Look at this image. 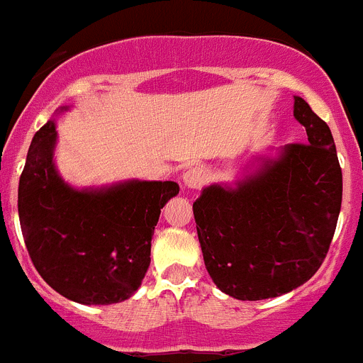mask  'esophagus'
I'll list each match as a JSON object with an SVG mask.
<instances>
[{
	"mask_svg": "<svg viewBox=\"0 0 363 363\" xmlns=\"http://www.w3.org/2000/svg\"><path fill=\"white\" fill-rule=\"evenodd\" d=\"M205 182H207V171H205L203 167L194 165L189 167L187 171H185L184 185L187 189H200Z\"/></svg>",
	"mask_w": 363,
	"mask_h": 363,
	"instance_id": "esophagus-1",
	"label": "esophagus"
}]
</instances>
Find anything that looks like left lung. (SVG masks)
Returning a JSON list of instances; mask_svg holds the SVG:
<instances>
[{
	"label": "left lung",
	"instance_id": "8db88e82",
	"mask_svg": "<svg viewBox=\"0 0 363 363\" xmlns=\"http://www.w3.org/2000/svg\"><path fill=\"white\" fill-rule=\"evenodd\" d=\"M307 143L252 158L242 178L213 184L194 201L207 272L236 300L277 298L318 271L342 207V169L331 129L294 96Z\"/></svg>",
	"mask_w": 363,
	"mask_h": 363
}]
</instances>
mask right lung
<instances>
[{
    "label": "right lung",
    "mask_w": 363,
    "mask_h": 363,
    "mask_svg": "<svg viewBox=\"0 0 363 363\" xmlns=\"http://www.w3.org/2000/svg\"><path fill=\"white\" fill-rule=\"evenodd\" d=\"M56 143L50 118L32 138L19 178V223L32 264L56 293L83 306L127 300L145 278L154 227L179 185L123 179L74 187L57 172Z\"/></svg>",
    "instance_id": "right-lung-1"
}]
</instances>
